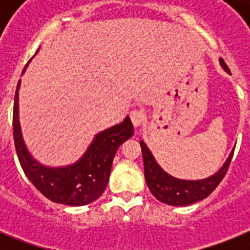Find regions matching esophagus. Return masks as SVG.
<instances>
[{
	"label": "esophagus",
	"mask_w": 250,
	"mask_h": 250,
	"mask_svg": "<svg viewBox=\"0 0 250 250\" xmlns=\"http://www.w3.org/2000/svg\"><path fill=\"white\" fill-rule=\"evenodd\" d=\"M129 117H131V121H132V125L135 127H140L141 123L144 122L145 114L141 111V110H132L129 113Z\"/></svg>",
	"instance_id": "34e87169"
}]
</instances>
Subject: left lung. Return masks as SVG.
I'll use <instances>...</instances> for the list:
<instances>
[{"label": "left lung", "mask_w": 250, "mask_h": 250, "mask_svg": "<svg viewBox=\"0 0 250 250\" xmlns=\"http://www.w3.org/2000/svg\"><path fill=\"white\" fill-rule=\"evenodd\" d=\"M219 63L222 68L231 75L229 68L227 67V64L222 58H219ZM140 145L143 160H144L145 182L148 184V188L158 201L171 206L190 205L208 197L222 182V179L225 178L233 154L232 150L225 164L222 165L221 168L215 174L210 175L205 179H198V180H186V179L175 178L157 164L156 158L144 140L140 141Z\"/></svg>", "instance_id": "1"}]
</instances>
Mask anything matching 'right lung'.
Returning a JSON list of instances; mask_svg holds the SVG:
<instances>
[{
  "label": "right lung",
  "mask_w": 250,
  "mask_h": 250,
  "mask_svg": "<svg viewBox=\"0 0 250 250\" xmlns=\"http://www.w3.org/2000/svg\"><path fill=\"white\" fill-rule=\"evenodd\" d=\"M19 88L21 80L18 82L14 100L13 131L18 158L25 176L45 197L57 204L83 206L96 201L106 189L118 148L133 135L129 117H125L119 125L98 132L85 153L74 164L45 166L33 158L23 139L19 122Z\"/></svg>",
  "instance_id": "1"
}]
</instances>
